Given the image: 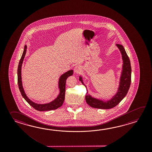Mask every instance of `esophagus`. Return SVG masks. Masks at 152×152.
Instances as JSON below:
<instances>
[{"instance_id": "esophagus-1", "label": "esophagus", "mask_w": 152, "mask_h": 152, "mask_svg": "<svg viewBox=\"0 0 152 152\" xmlns=\"http://www.w3.org/2000/svg\"><path fill=\"white\" fill-rule=\"evenodd\" d=\"M74 72L75 74H79L81 72V68L80 66H76L74 68Z\"/></svg>"}]
</instances>
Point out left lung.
<instances>
[{
    "label": "left lung",
    "mask_w": 152,
    "mask_h": 152,
    "mask_svg": "<svg viewBox=\"0 0 152 152\" xmlns=\"http://www.w3.org/2000/svg\"><path fill=\"white\" fill-rule=\"evenodd\" d=\"M117 47L120 50L122 55V67L120 77L119 86L116 93L113 95L110 99H101L92 97L90 94L88 92L86 88L87 93L85 96L86 102L90 107L101 109H109L113 107H116L121 102L129 91V87L131 84V77H132V68L130 65V61L129 57L127 55L126 52L124 48L123 45H116ZM79 80L81 83L86 87L83 82V79L81 76L79 77Z\"/></svg>",
    "instance_id": "8db88e82"
}]
</instances>
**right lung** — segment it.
Returning <instances> with one entry per match:
<instances>
[{
    "label": "right lung",
    "instance_id": "add662e5",
    "mask_svg": "<svg viewBox=\"0 0 152 152\" xmlns=\"http://www.w3.org/2000/svg\"><path fill=\"white\" fill-rule=\"evenodd\" d=\"M27 49V45H25L23 51V54L20 59V62L18 66L17 70V77H18V84L20 89V92L22 97L24 99L35 109L39 111H50V110L57 109L59 107H61L65 100V89H66V81L68 77L71 76L73 73V71L71 69L66 72L63 75H62L58 79V88L59 90V94L57 97L52 100V102L45 104H38L35 103L31 99H30L26 96L25 91L23 88L21 76V69L22 66L23 64V60L26 55V52Z\"/></svg>",
    "mask_w": 152,
    "mask_h": 152
}]
</instances>
